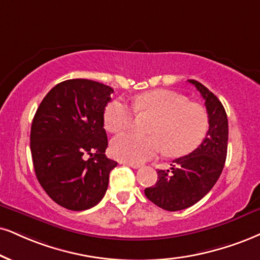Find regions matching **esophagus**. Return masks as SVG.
I'll list each match as a JSON object with an SVG mask.
<instances>
[{"instance_id": "34e87169", "label": "esophagus", "mask_w": 260, "mask_h": 260, "mask_svg": "<svg viewBox=\"0 0 260 260\" xmlns=\"http://www.w3.org/2000/svg\"><path fill=\"white\" fill-rule=\"evenodd\" d=\"M123 164L127 165V166H130V168H133V169H139V168H141V164H135V162H127V161H124Z\"/></svg>"}]
</instances>
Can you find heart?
Instances as JSON below:
<instances>
[{
  "mask_svg": "<svg viewBox=\"0 0 260 260\" xmlns=\"http://www.w3.org/2000/svg\"><path fill=\"white\" fill-rule=\"evenodd\" d=\"M133 108L135 112L125 102L114 100L104 114L106 129L114 134L133 126L135 113L153 115L147 127L150 135L130 133L112 140V154L124 161L143 162L164 150L174 156L188 154L207 133L206 110L175 91L156 89L143 92L134 99Z\"/></svg>",
  "mask_w": 260,
  "mask_h": 260,
  "instance_id": "b5f03b06",
  "label": "heart"
}]
</instances>
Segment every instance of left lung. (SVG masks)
<instances>
[{"label":"left lung","mask_w":260,"mask_h":260,"mask_svg":"<svg viewBox=\"0 0 260 260\" xmlns=\"http://www.w3.org/2000/svg\"><path fill=\"white\" fill-rule=\"evenodd\" d=\"M188 82L204 98L208 131L197 149L174 160L171 170H158L156 183L145 189L147 199L166 211L184 210L201 200L218 181L228 150V118L222 102L201 83Z\"/></svg>","instance_id":"left-lung-1"}]
</instances>
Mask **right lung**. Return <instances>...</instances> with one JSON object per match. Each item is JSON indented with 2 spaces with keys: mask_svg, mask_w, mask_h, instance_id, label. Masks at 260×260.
Returning <instances> with one entry per match:
<instances>
[{
  "mask_svg": "<svg viewBox=\"0 0 260 260\" xmlns=\"http://www.w3.org/2000/svg\"><path fill=\"white\" fill-rule=\"evenodd\" d=\"M112 92L102 83L69 79L48 92L32 120L35 174L50 199L67 210H88L100 203L118 164L105 155L104 113Z\"/></svg>",
  "mask_w": 260,
  "mask_h": 260,
  "instance_id": "obj_1",
  "label": "right lung"
}]
</instances>
